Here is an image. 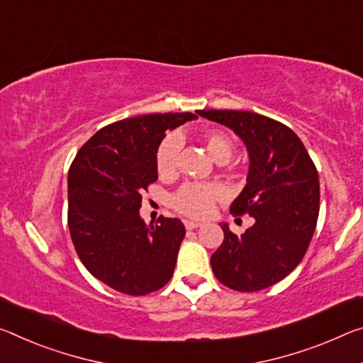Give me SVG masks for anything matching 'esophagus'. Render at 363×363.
Masks as SVG:
<instances>
[{"label": "esophagus", "mask_w": 363, "mask_h": 363, "mask_svg": "<svg viewBox=\"0 0 363 363\" xmlns=\"http://www.w3.org/2000/svg\"><path fill=\"white\" fill-rule=\"evenodd\" d=\"M184 226H186V229H189V231H191V229H197V228H200V226H202V224H200L199 221L184 220Z\"/></svg>", "instance_id": "obj_1"}]
</instances>
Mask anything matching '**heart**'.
<instances>
[{"instance_id":"b5f03b06","label":"heart","mask_w":363,"mask_h":363,"mask_svg":"<svg viewBox=\"0 0 363 363\" xmlns=\"http://www.w3.org/2000/svg\"><path fill=\"white\" fill-rule=\"evenodd\" d=\"M203 143L206 152L210 157L218 161V163H226L231 158L234 152V145L231 139L226 134L220 130H208L203 134ZM182 147V140L179 135L169 134L166 135L158 145L157 157V169L160 176L169 177L176 174L177 169V157H179ZM221 187L216 184H199V182H189L172 195L171 202L174 208L186 216L192 218H202L208 215L213 203L221 197Z\"/></svg>"}]
</instances>
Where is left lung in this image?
I'll use <instances>...</instances> for the list:
<instances>
[{
    "mask_svg": "<svg viewBox=\"0 0 363 363\" xmlns=\"http://www.w3.org/2000/svg\"><path fill=\"white\" fill-rule=\"evenodd\" d=\"M197 114L234 130L250 161L245 187L229 211L255 223L240 235L221 224L224 240L211 255L213 273L234 291H262L284 279L306 255L318 220V172L302 140L278 121L235 109Z\"/></svg>",
    "mask_w": 363,
    "mask_h": 363,
    "instance_id": "8db88e82",
    "label": "left lung"
}]
</instances>
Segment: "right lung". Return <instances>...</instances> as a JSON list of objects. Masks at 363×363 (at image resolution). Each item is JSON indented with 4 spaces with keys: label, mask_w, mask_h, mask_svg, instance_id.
Here are the masks:
<instances>
[{
    "label": "right lung",
    "mask_w": 363,
    "mask_h": 363,
    "mask_svg": "<svg viewBox=\"0 0 363 363\" xmlns=\"http://www.w3.org/2000/svg\"><path fill=\"white\" fill-rule=\"evenodd\" d=\"M192 113L143 114L100 129L80 148L67 176V224L84 267L123 294L158 291L174 273L186 228L177 218H140L142 192L158 179L166 130Z\"/></svg>",
    "instance_id": "obj_1"
}]
</instances>
